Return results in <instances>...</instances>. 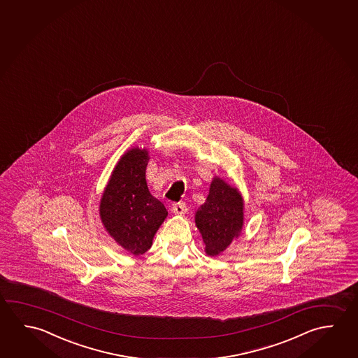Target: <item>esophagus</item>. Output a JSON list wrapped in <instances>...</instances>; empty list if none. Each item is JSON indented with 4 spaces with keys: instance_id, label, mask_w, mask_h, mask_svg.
I'll return each instance as SVG.
<instances>
[{
    "instance_id": "1",
    "label": "esophagus",
    "mask_w": 358,
    "mask_h": 358,
    "mask_svg": "<svg viewBox=\"0 0 358 358\" xmlns=\"http://www.w3.org/2000/svg\"><path fill=\"white\" fill-rule=\"evenodd\" d=\"M171 211H172V213H175V215H183V213H186V211H187V206H186V203H183V202L173 203Z\"/></svg>"
}]
</instances>
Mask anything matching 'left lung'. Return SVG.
<instances>
[{"label":"left lung","instance_id":"left-lung-1","mask_svg":"<svg viewBox=\"0 0 358 358\" xmlns=\"http://www.w3.org/2000/svg\"><path fill=\"white\" fill-rule=\"evenodd\" d=\"M243 205L237 188L220 177H213L206 202L194 215L207 256H218L238 238L243 227Z\"/></svg>","mask_w":358,"mask_h":358}]
</instances>
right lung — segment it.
<instances>
[{"instance_id": "right-lung-1", "label": "right lung", "mask_w": 358, "mask_h": 358, "mask_svg": "<svg viewBox=\"0 0 358 358\" xmlns=\"http://www.w3.org/2000/svg\"><path fill=\"white\" fill-rule=\"evenodd\" d=\"M148 161L146 147L129 148L118 159L101 196V222L107 234L134 256L152 246L153 237L169 215L147 187Z\"/></svg>"}]
</instances>
